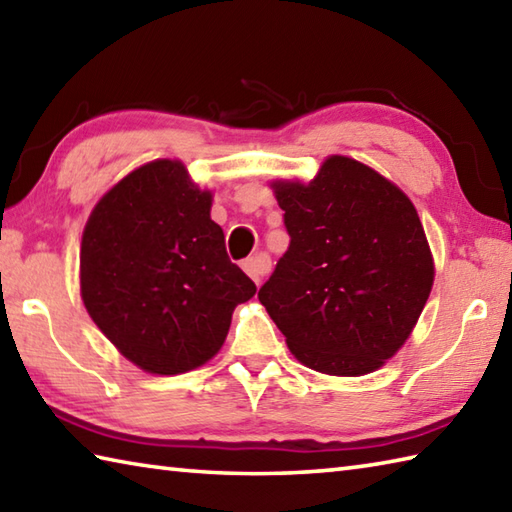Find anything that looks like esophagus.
Wrapping results in <instances>:
<instances>
[{
    "instance_id": "1",
    "label": "esophagus",
    "mask_w": 512,
    "mask_h": 512,
    "mask_svg": "<svg viewBox=\"0 0 512 512\" xmlns=\"http://www.w3.org/2000/svg\"><path fill=\"white\" fill-rule=\"evenodd\" d=\"M242 268L246 270V275L253 279L255 284L262 282V277L270 270V259L266 255H255V257H248L244 259Z\"/></svg>"
}]
</instances>
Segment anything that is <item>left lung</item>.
Instances as JSON below:
<instances>
[{
    "mask_svg": "<svg viewBox=\"0 0 512 512\" xmlns=\"http://www.w3.org/2000/svg\"><path fill=\"white\" fill-rule=\"evenodd\" d=\"M290 244L259 302L299 362L373 373L413 333L435 266L413 202L377 170L333 155L310 184L275 182Z\"/></svg>",
    "mask_w": 512,
    "mask_h": 512,
    "instance_id": "1",
    "label": "left lung"
}]
</instances>
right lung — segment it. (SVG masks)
Returning a JSON list of instances; mask_svg holds the SVG:
<instances>
[{
    "instance_id": "add662e5",
    "label": "right lung",
    "mask_w": 512,
    "mask_h": 512,
    "mask_svg": "<svg viewBox=\"0 0 512 512\" xmlns=\"http://www.w3.org/2000/svg\"><path fill=\"white\" fill-rule=\"evenodd\" d=\"M210 190L182 162L139 166L99 199L79 253L82 299L99 330L146 373L179 375L217 355L257 286L228 259Z\"/></svg>"
}]
</instances>
